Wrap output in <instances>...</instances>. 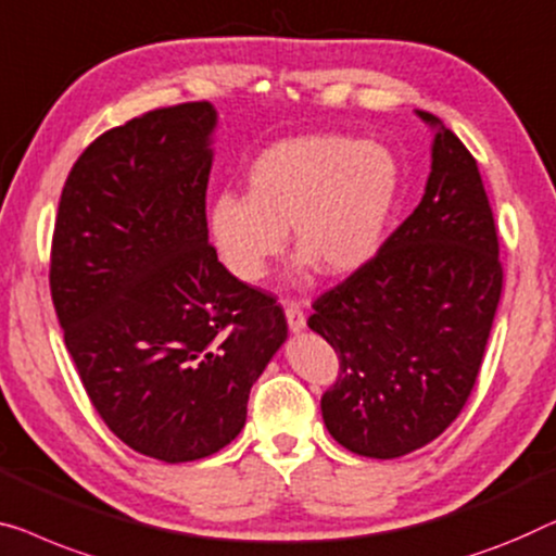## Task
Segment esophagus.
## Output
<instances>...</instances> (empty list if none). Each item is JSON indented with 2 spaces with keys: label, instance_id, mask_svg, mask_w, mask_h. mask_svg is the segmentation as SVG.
I'll use <instances>...</instances> for the list:
<instances>
[{
  "label": "esophagus",
  "instance_id": "esophagus-1",
  "mask_svg": "<svg viewBox=\"0 0 556 556\" xmlns=\"http://www.w3.org/2000/svg\"><path fill=\"white\" fill-rule=\"evenodd\" d=\"M283 308H286V318H288V326H291V331L293 333L303 331V328H305V311H303V305L295 303V301H286Z\"/></svg>",
  "mask_w": 556,
  "mask_h": 556
}]
</instances>
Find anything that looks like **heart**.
<instances>
[{
	"mask_svg": "<svg viewBox=\"0 0 556 556\" xmlns=\"http://www.w3.org/2000/svg\"><path fill=\"white\" fill-rule=\"evenodd\" d=\"M401 190L396 157L349 135H301L263 150L248 170V195L220 192L207 230L238 280L261 283L288 245L303 263L351 276L381 251Z\"/></svg>",
	"mask_w": 556,
	"mask_h": 556,
	"instance_id": "b5f03b06",
	"label": "heart"
}]
</instances>
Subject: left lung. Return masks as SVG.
<instances>
[{
  "instance_id": "1",
  "label": "left lung",
  "mask_w": 556,
  "mask_h": 556,
  "mask_svg": "<svg viewBox=\"0 0 556 556\" xmlns=\"http://www.w3.org/2000/svg\"><path fill=\"white\" fill-rule=\"evenodd\" d=\"M418 115L439 127L421 203L308 318L338 356L320 396L326 429L368 458L412 454L462 414L504 283L477 160L437 117Z\"/></svg>"
}]
</instances>
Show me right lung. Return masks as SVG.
Wrapping results in <instances>:
<instances>
[{"label": "right lung", "instance_id": "right-lung-1", "mask_svg": "<svg viewBox=\"0 0 556 556\" xmlns=\"http://www.w3.org/2000/svg\"><path fill=\"white\" fill-rule=\"evenodd\" d=\"M211 102L150 110L85 148L64 180L50 291L94 412L165 464L205 458L245 426L286 341L276 295L207 243Z\"/></svg>", "mask_w": 556, "mask_h": 556}]
</instances>
